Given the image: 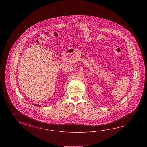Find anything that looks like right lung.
<instances>
[{
  "label": "right lung",
  "mask_w": 147,
  "mask_h": 147,
  "mask_svg": "<svg viewBox=\"0 0 147 147\" xmlns=\"http://www.w3.org/2000/svg\"><path fill=\"white\" fill-rule=\"evenodd\" d=\"M35 105L36 106H39V107H40V106H39V105Z\"/></svg>",
  "instance_id": "1"
}]
</instances>
